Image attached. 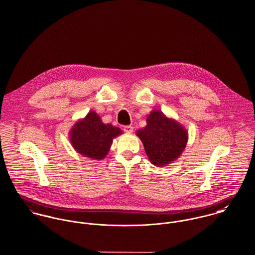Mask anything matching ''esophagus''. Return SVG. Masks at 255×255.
I'll return each mask as SVG.
<instances>
[{"instance_id":"obj_1","label":"esophagus","mask_w":255,"mask_h":255,"mask_svg":"<svg viewBox=\"0 0 255 255\" xmlns=\"http://www.w3.org/2000/svg\"><path fill=\"white\" fill-rule=\"evenodd\" d=\"M123 130H124V132H126V133H132L133 130H134V128H133V126H131V125H127V126H124V127H123Z\"/></svg>"}]
</instances>
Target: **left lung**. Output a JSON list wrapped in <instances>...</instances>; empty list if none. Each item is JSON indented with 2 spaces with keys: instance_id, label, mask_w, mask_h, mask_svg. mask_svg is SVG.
I'll list each match as a JSON object with an SVG mask.
<instances>
[{
  "instance_id": "1",
  "label": "left lung",
  "mask_w": 255,
  "mask_h": 255,
  "mask_svg": "<svg viewBox=\"0 0 255 255\" xmlns=\"http://www.w3.org/2000/svg\"><path fill=\"white\" fill-rule=\"evenodd\" d=\"M146 121L147 125L139 129L136 135L142 141L150 161L162 167L177 159L187 145L186 128L157 109L148 114Z\"/></svg>"
}]
</instances>
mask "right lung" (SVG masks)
Segmentation results:
<instances>
[{
	"label": "right lung",
	"mask_w": 255,
	"mask_h": 255,
	"mask_svg": "<svg viewBox=\"0 0 255 255\" xmlns=\"http://www.w3.org/2000/svg\"><path fill=\"white\" fill-rule=\"evenodd\" d=\"M123 131L111 124H104L101 116L91 110L77 120L69 131V140L77 153L92 159H103L110 150L113 139Z\"/></svg>",
	"instance_id": "1"
}]
</instances>
